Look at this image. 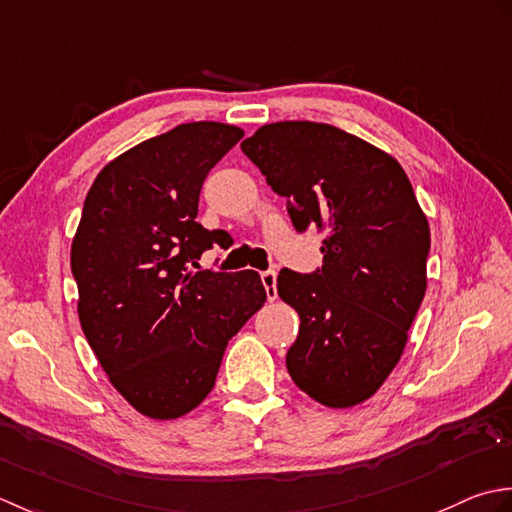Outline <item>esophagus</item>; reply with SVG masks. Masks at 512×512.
<instances>
[{
  "mask_svg": "<svg viewBox=\"0 0 512 512\" xmlns=\"http://www.w3.org/2000/svg\"><path fill=\"white\" fill-rule=\"evenodd\" d=\"M260 280H263V285H265L267 298H269V300H276V298H278V291H276V271H263V274H260Z\"/></svg>",
  "mask_w": 512,
  "mask_h": 512,
  "instance_id": "obj_1",
  "label": "esophagus"
}]
</instances>
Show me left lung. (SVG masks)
<instances>
[{"label":"left lung","instance_id":"left-lung-1","mask_svg":"<svg viewBox=\"0 0 512 512\" xmlns=\"http://www.w3.org/2000/svg\"><path fill=\"white\" fill-rule=\"evenodd\" d=\"M241 148L287 198L298 232L325 234L320 271L278 274V296L300 318L291 380L329 409L362 404L400 362L426 291L431 229L409 176L329 123H267Z\"/></svg>","mask_w":512,"mask_h":512}]
</instances>
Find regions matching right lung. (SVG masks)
<instances>
[{
  "label": "right lung",
  "instance_id": "right-lung-1",
  "mask_svg": "<svg viewBox=\"0 0 512 512\" xmlns=\"http://www.w3.org/2000/svg\"><path fill=\"white\" fill-rule=\"evenodd\" d=\"M196 121L125 150L103 168L72 238L77 314L108 380L134 411L176 420L214 389L227 342L263 307L256 271H194L225 232L196 223L214 165L243 139Z\"/></svg>",
  "mask_w": 512,
  "mask_h": 512
}]
</instances>
